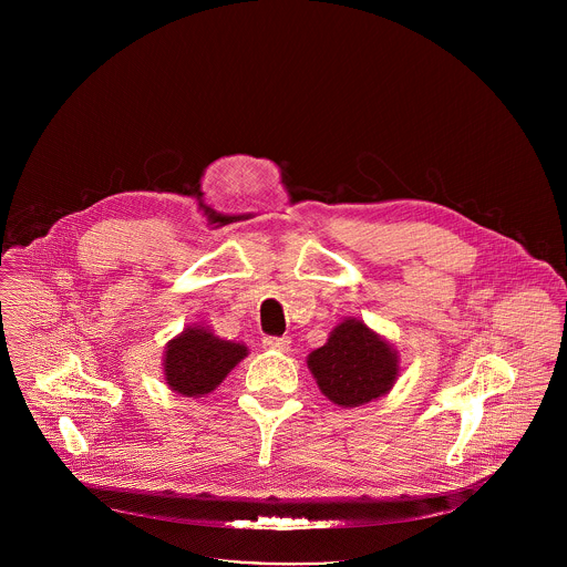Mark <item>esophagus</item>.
<instances>
[{"mask_svg":"<svg viewBox=\"0 0 567 567\" xmlns=\"http://www.w3.org/2000/svg\"><path fill=\"white\" fill-rule=\"evenodd\" d=\"M262 343L267 350H276V352H287L291 346V341L287 337H267Z\"/></svg>","mask_w":567,"mask_h":567,"instance_id":"obj_1","label":"esophagus"}]
</instances>
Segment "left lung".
Instances as JSON below:
<instances>
[{"label":"left lung","mask_w":567,"mask_h":567,"mask_svg":"<svg viewBox=\"0 0 567 567\" xmlns=\"http://www.w3.org/2000/svg\"><path fill=\"white\" fill-rule=\"evenodd\" d=\"M307 365L320 392L343 409L383 396L399 377L396 350L357 318L337 326L328 343L307 357Z\"/></svg>","instance_id":"1"}]
</instances>
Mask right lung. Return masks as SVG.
<instances>
[{
  "label": "right lung",
  "instance_id": "obj_1",
  "mask_svg": "<svg viewBox=\"0 0 567 567\" xmlns=\"http://www.w3.org/2000/svg\"><path fill=\"white\" fill-rule=\"evenodd\" d=\"M247 354V346L221 341L202 326L188 328L166 348V383L184 396H204L213 392Z\"/></svg>",
  "mask_w": 567,
  "mask_h": 567
}]
</instances>
